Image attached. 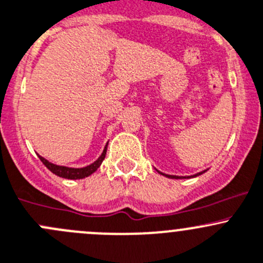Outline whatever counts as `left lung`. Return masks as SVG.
<instances>
[{
    "label": "left lung",
    "mask_w": 263,
    "mask_h": 263,
    "mask_svg": "<svg viewBox=\"0 0 263 263\" xmlns=\"http://www.w3.org/2000/svg\"><path fill=\"white\" fill-rule=\"evenodd\" d=\"M156 170H157V168H156ZM207 170H209V168H207ZM207 170H203V171H199V173L194 174V175H189V176H178V175H168V174H165V173H161V171H160V170H157V173H158V174H161V175L166 176V178H168V179H191V178H197V176L202 175V174H204V173H206V171H207Z\"/></svg>",
    "instance_id": "obj_1"
}]
</instances>
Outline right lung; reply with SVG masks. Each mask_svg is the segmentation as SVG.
Instances as JSON below:
<instances>
[{
  "label": "right lung",
  "instance_id": "right-lung-1",
  "mask_svg": "<svg viewBox=\"0 0 263 263\" xmlns=\"http://www.w3.org/2000/svg\"><path fill=\"white\" fill-rule=\"evenodd\" d=\"M107 145L108 143H106L105 148H103V152L101 153L100 157H98L93 163L85 166V167H67V166H60V165H56V163L49 162L48 160H46V158L42 157V156L38 155V157H40V160L42 161L43 165L46 166L51 173H53L54 175L64 179H70V180H77V179H84L87 178V176L92 175V174L100 167L102 161L105 160L106 152H107Z\"/></svg>",
  "mask_w": 263,
  "mask_h": 263
}]
</instances>
